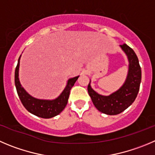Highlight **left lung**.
<instances>
[{
  "instance_id": "left-lung-1",
  "label": "left lung",
  "mask_w": 155,
  "mask_h": 155,
  "mask_svg": "<svg viewBox=\"0 0 155 155\" xmlns=\"http://www.w3.org/2000/svg\"><path fill=\"white\" fill-rule=\"evenodd\" d=\"M120 47L126 54L128 60V74L122 86L111 95H102L91 87V81L88 86V92L95 108L99 112L109 115L121 113L134 102L141 81V69L134 50L125 43L120 45Z\"/></svg>"
}]
</instances>
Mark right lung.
I'll return each mask as SVG.
<instances>
[{"label":"right lung","mask_w":155,"mask_h":155,"mask_svg":"<svg viewBox=\"0 0 155 155\" xmlns=\"http://www.w3.org/2000/svg\"><path fill=\"white\" fill-rule=\"evenodd\" d=\"M20 56L15 69L14 80L18 96L25 108L33 115L43 118H50L56 116L60 113L66 106L69 96L70 89L74 86L75 82L79 76L70 78L68 79L66 86L62 93L57 98L52 100L49 99H40L33 97L21 86L19 80V67H20Z\"/></svg>","instance_id":"add662e5"}]
</instances>
